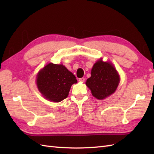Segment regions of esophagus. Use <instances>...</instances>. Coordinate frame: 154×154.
<instances>
[{"label": "esophagus", "mask_w": 154, "mask_h": 154, "mask_svg": "<svg viewBox=\"0 0 154 154\" xmlns=\"http://www.w3.org/2000/svg\"><path fill=\"white\" fill-rule=\"evenodd\" d=\"M79 81H80V82H84L85 81V78L84 77H82V78H80V79H79Z\"/></svg>", "instance_id": "esophagus-1"}]
</instances>
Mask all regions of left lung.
<instances>
[{
	"instance_id": "1",
	"label": "left lung",
	"mask_w": 154,
	"mask_h": 154,
	"mask_svg": "<svg viewBox=\"0 0 154 154\" xmlns=\"http://www.w3.org/2000/svg\"><path fill=\"white\" fill-rule=\"evenodd\" d=\"M91 74L86 85L96 99L103 100L115 92L120 83V77L110 62H104L100 59L94 64Z\"/></svg>"
}]
</instances>
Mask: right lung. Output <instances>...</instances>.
<instances>
[{"mask_svg": "<svg viewBox=\"0 0 154 154\" xmlns=\"http://www.w3.org/2000/svg\"><path fill=\"white\" fill-rule=\"evenodd\" d=\"M77 83L75 75L62 64L48 63L36 77L38 89L42 96L55 103L66 99L71 85Z\"/></svg>", "mask_w": 154, "mask_h": 154, "instance_id": "add662e5", "label": "right lung"}]
</instances>
